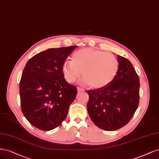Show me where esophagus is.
<instances>
[{
  "label": "esophagus",
  "mask_w": 159,
  "mask_h": 159,
  "mask_svg": "<svg viewBox=\"0 0 159 159\" xmlns=\"http://www.w3.org/2000/svg\"><path fill=\"white\" fill-rule=\"evenodd\" d=\"M77 90H78V92H84L85 91V90L84 89L80 88V87H78Z\"/></svg>",
  "instance_id": "1"
}]
</instances>
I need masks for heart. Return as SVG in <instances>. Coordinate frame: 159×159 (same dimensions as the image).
I'll use <instances>...</instances> for the list:
<instances>
[{"mask_svg": "<svg viewBox=\"0 0 159 159\" xmlns=\"http://www.w3.org/2000/svg\"><path fill=\"white\" fill-rule=\"evenodd\" d=\"M119 68V61L114 54L84 48L73 53L71 61L63 64L62 73L65 79L73 83L80 78L82 72L86 84L92 89H100L115 79Z\"/></svg>", "mask_w": 159, "mask_h": 159, "instance_id": "heart-1", "label": "heart"}]
</instances>
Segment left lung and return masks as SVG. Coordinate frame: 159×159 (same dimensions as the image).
Returning <instances> with one entry per match:
<instances>
[{
    "label": "left lung",
    "mask_w": 159,
    "mask_h": 159,
    "mask_svg": "<svg viewBox=\"0 0 159 159\" xmlns=\"http://www.w3.org/2000/svg\"><path fill=\"white\" fill-rule=\"evenodd\" d=\"M120 68L115 79L104 88L88 90L87 110L91 120L102 129L114 131L125 125L139 100V79L127 59L117 55Z\"/></svg>",
    "instance_id": "obj_1"
}]
</instances>
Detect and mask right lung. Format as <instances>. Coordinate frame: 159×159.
I'll return each mask as SVG.
<instances>
[{
	"label": "right lung",
	"instance_id": "add662e5",
	"mask_svg": "<svg viewBox=\"0 0 159 159\" xmlns=\"http://www.w3.org/2000/svg\"><path fill=\"white\" fill-rule=\"evenodd\" d=\"M77 47L48 49L30 59L20 82L23 114L33 126L52 130L65 120L77 89L64 79L62 66Z\"/></svg>",
	"mask_w": 159,
	"mask_h": 159
}]
</instances>
